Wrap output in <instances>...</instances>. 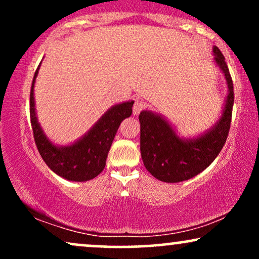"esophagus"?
<instances>
[{"mask_svg":"<svg viewBox=\"0 0 259 259\" xmlns=\"http://www.w3.org/2000/svg\"><path fill=\"white\" fill-rule=\"evenodd\" d=\"M145 108V103L142 102L141 100H136L135 101V103H134V107H133V112H134V114L135 115H138L140 112L142 111V109Z\"/></svg>","mask_w":259,"mask_h":259,"instance_id":"1","label":"esophagus"}]
</instances>
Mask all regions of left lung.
Returning a JSON list of instances; mask_svg holds the SVG:
<instances>
[{"label":"left lung","instance_id":"8db88e82","mask_svg":"<svg viewBox=\"0 0 259 259\" xmlns=\"http://www.w3.org/2000/svg\"><path fill=\"white\" fill-rule=\"evenodd\" d=\"M214 61L224 73L229 94L222 118L200 138L183 140L158 114L142 111L140 120V151L145 167L156 179L180 183L200 174L221 153L227 141L234 106V85L224 56L213 47Z\"/></svg>","mask_w":259,"mask_h":259}]
</instances>
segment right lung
Wrapping results in <instances>:
<instances>
[{
    "label": "right lung",
    "mask_w": 259,
    "mask_h": 259,
    "mask_svg": "<svg viewBox=\"0 0 259 259\" xmlns=\"http://www.w3.org/2000/svg\"><path fill=\"white\" fill-rule=\"evenodd\" d=\"M38 72H35L30 90V121L34 140L41 157L49 168L59 177L70 181H88L94 179L105 169L109 148L118 127L133 113L134 101L113 106L92 126L82 139L70 146H55L46 138L37 123L34 102V84Z\"/></svg>",
    "instance_id": "right-lung-1"
}]
</instances>
